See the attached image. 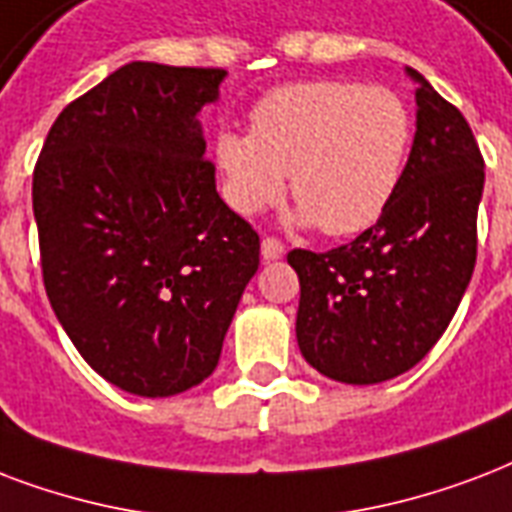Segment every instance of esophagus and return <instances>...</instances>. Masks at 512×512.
<instances>
[{
  "instance_id": "obj_1",
  "label": "esophagus",
  "mask_w": 512,
  "mask_h": 512,
  "mask_svg": "<svg viewBox=\"0 0 512 512\" xmlns=\"http://www.w3.org/2000/svg\"><path fill=\"white\" fill-rule=\"evenodd\" d=\"M260 252H263V260H279L284 255V244L273 236H265L263 244H260Z\"/></svg>"
}]
</instances>
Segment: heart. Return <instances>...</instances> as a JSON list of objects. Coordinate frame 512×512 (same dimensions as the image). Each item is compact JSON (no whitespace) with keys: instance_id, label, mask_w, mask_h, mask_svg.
<instances>
[{"instance_id":"heart-1","label":"heart","mask_w":512,"mask_h":512,"mask_svg":"<svg viewBox=\"0 0 512 512\" xmlns=\"http://www.w3.org/2000/svg\"><path fill=\"white\" fill-rule=\"evenodd\" d=\"M411 147L405 101L381 85L311 80L276 88L249 112V134L222 131L214 161L239 214L290 193L298 222L351 236L376 225L403 177Z\"/></svg>"}]
</instances>
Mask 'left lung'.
Masks as SVG:
<instances>
[{"label": "left lung", "mask_w": 512, "mask_h": 512, "mask_svg": "<svg viewBox=\"0 0 512 512\" xmlns=\"http://www.w3.org/2000/svg\"><path fill=\"white\" fill-rule=\"evenodd\" d=\"M416 136L386 212L351 244L292 249L300 354L343 384H381L424 360L473 279L483 158L467 120L416 69Z\"/></svg>", "instance_id": "obj_1"}]
</instances>
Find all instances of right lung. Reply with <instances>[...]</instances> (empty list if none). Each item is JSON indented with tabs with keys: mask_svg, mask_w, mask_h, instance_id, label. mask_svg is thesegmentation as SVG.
Here are the masks:
<instances>
[{
	"mask_svg": "<svg viewBox=\"0 0 512 512\" xmlns=\"http://www.w3.org/2000/svg\"><path fill=\"white\" fill-rule=\"evenodd\" d=\"M225 69L131 61L56 117L34 169L42 279L83 360L139 397L220 362L260 236L228 209L198 112Z\"/></svg>",
	"mask_w": 512,
	"mask_h": 512,
	"instance_id": "1",
	"label": "right lung"
}]
</instances>
